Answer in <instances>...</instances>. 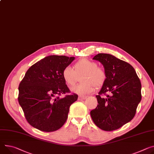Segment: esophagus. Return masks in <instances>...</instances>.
<instances>
[{"label":"esophagus","mask_w":154,"mask_h":154,"mask_svg":"<svg viewBox=\"0 0 154 154\" xmlns=\"http://www.w3.org/2000/svg\"><path fill=\"white\" fill-rule=\"evenodd\" d=\"M86 96H79V97H78V100H85L87 98Z\"/></svg>","instance_id":"1"}]
</instances>
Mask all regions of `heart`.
I'll use <instances>...</instances> for the list:
<instances>
[{
	"instance_id": "obj_1",
	"label": "heart",
	"mask_w": 154,
	"mask_h": 154,
	"mask_svg": "<svg viewBox=\"0 0 154 154\" xmlns=\"http://www.w3.org/2000/svg\"><path fill=\"white\" fill-rule=\"evenodd\" d=\"M74 69L70 66L65 67L62 71V77L69 87H74L80 77V84L72 88V91L83 95L94 91L95 88H100L107 80L105 69L97 66L94 61L83 58L74 64Z\"/></svg>"
}]
</instances>
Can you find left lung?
Instances as JSON below:
<instances>
[{
	"label": "left lung",
	"instance_id": "8db88e82",
	"mask_svg": "<svg viewBox=\"0 0 154 154\" xmlns=\"http://www.w3.org/2000/svg\"><path fill=\"white\" fill-rule=\"evenodd\" d=\"M93 59L103 64L107 80L96 96L98 104L90 115L97 127L114 131L134 117L142 97L141 81L131 64L113 55L99 53Z\"/></svg>",
	"mask_w": 154,
	"mask_h": 154
}]
</instances>
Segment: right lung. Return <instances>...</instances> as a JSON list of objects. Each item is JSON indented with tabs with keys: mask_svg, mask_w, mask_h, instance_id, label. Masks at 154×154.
<instances>
[{
	"mask_svg": "<svg viewBox=\"0 0 154 154\" xmlns=\"http://www.w3.org/2000/svg\"><path fill=\"white\" fill-rule=\"evenodd\" d=\"M74 57L51 55L27 70L18 87V100L24 117L32 127L45 132L61 128L65 123L71 105L78 95L70 93L62 77L63 69Z\"/></svg>",
	"mask_w": 154,
	"mask_h": 154,
	"instance_id": "add662e5",
	"label": "right lung"
}]
</instances>
